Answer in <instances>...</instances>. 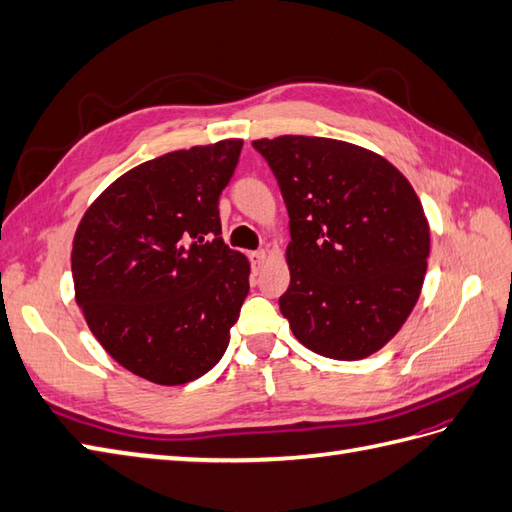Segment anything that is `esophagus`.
Listing matches in <instances>:
<instances>
[{
  "mask_svg": "<svg viewBox=\"0 0 512 512\" xmlns=\"http://www.w3.org/2000/svg\"><path fill=\"white\" fill-rule=\"evenodd\" d=\"M249 260H252V267H254V271H258L260 267H263L265 260H267V252H265V249H258V252H252V254H249Z\"/></svg>",
  "mask_w": 512,
  "mask_h": 512,
  "instance_id": "obj_1",
  "label": "esophagus"
}]
</instances>
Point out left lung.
I'll return each mask as SVG.
<instances>
[{"label": "left lung", "instance_id": "8db88e82", "mask_svg": "<svg viewBox=\"0 0 512 512\" xmlns=\"http://www.w3.org/2000/svg\"><path fill=\"white\" fill-rule=\"evenodd\" d=\"M289 210L280 297L295 339L334 360H360L400 332L428 269L430 226L410 182L354 143L284 134L258 139Z\"/></svg>", "mask_w": 512, "mask_h": 512}]
</instances>
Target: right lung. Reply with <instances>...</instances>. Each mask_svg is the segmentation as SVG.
Instances as JSON below:
<instances>
[{
	"mask_svg": "<svg viewBox=\"0 0 512 512\" xmlns=\"http://www.w3.org/2000/svg\"><path fill=\"white\" fill-rule=\"evenodd\" d=\"M241 139L178 149L123 173L73 236L76 302L121 367L176 386L213 369L249 293V260L221 239L219 195Z\"/></svg>",
	"mask_w": 512,
	"mask_h": 512,
	"instance_id": "right-lung-1",
	"label": "right lung"
}]
</instances>
